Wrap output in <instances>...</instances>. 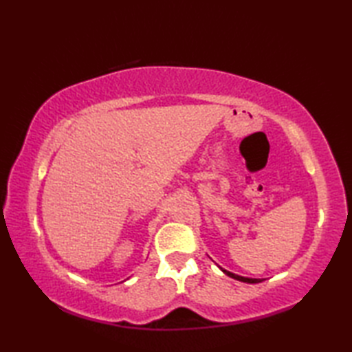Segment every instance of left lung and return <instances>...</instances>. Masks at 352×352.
Segmentation results:
<instances>
[{
	"instance_id": "1",
	"label": "left lung",
	"mask_w": 352,
	"mask_h": 352,
	"mask_svg": "<svg viewBox=\"0 0 352 352\" xmlns=\"http://www.w3.org/2000/svg\"><path fill=\"white\" fill-rule=\"evenodd\" d=\"M221 269H222V267H221ZM222 272H223V274H227L228 276H231V278L239 280V281H243V283H260V281H261V280H258V278H246V276H241V275L231 274V272L226 271V269H222Z\"/></svg>"
}]
</instances>
